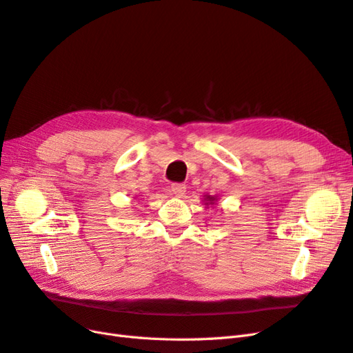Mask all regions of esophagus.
Segmentation results:
<instances>
[{
  "label": "esophagus",
  "instance_id": "1",
  "mask_svg": "<svg viewBox=\"0 0 353 353\" xmlns=\"http://www.w3.org/2000/svg\"><path fill=\"white\" fill-rule=\"evenodd\" d=\"M170 191H172V194H175L176 197H183L187 191V187L184 184H172L170 185Z\"/></svg>",
  "mask_w": 353,
  "mask_h": 353
}]
</instances>
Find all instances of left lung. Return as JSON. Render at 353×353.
<instances>
[{"instance_id":"obj_1","label":"left lung","mask_w":353,"mask_h":353,"mask_svg":"<svg viewBox=\"0 0 353 353\" xmlns=\"http://www.w3.org/2000/svg\"><path fill=\"white\" fill-rule=\"evenodd\" d=\"M205 199H203V203H205V206L206 208H213L216 205V201H218V196H210V194H205L203 196Z\"/></svg>"}]
</instances>
